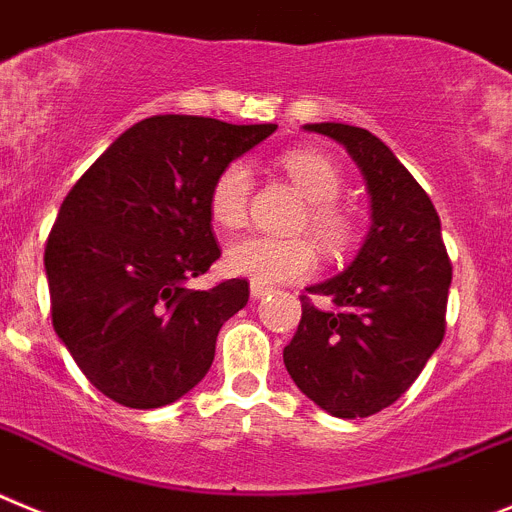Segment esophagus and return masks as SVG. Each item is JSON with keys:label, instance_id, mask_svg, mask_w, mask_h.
I'll list each match as a JSON object with an SVG mask.
<instances>
[{"label": "esophagus", "instance_id": "obj_1", "mask_svg": "<svg viewBox=\"0 0 512 512\" xmlns=\"http://www.w3.org/2000/svg\"><path fill=\"white\" fill-rule=\"evenodd\" d=\"M270 293H273V288H267V285H260V283H250V296L255 298V301L270 296Z\"/></svg>", "mask_w": 512, "mask_h": 512}]
</instances>
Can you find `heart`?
I'll use <instances>...</instances> for the list:
<instances>
[{
    "label": "heart",
    "mask_w": 512,
    "mask_h": 512,
    "mask_svg": "<svg viewBox=\"0 0 512 512\" xmlns=\"http://www.w3.org/2000/svg\"><path fill=\"white\" fill-rule=\"evenodd\" d=\"M285 176L296 183L308 199L306 224L331 252H339L352 239V222L344 209L334 204L342 191V176L326 155L313 150H290L280 158ZM252 193V173L245 163L224 165L209 191V214L219 227L237 229L245 224ZM229 273L250 278L260 285H283L313 273L319 262L316 247L306 237L280 239L265 234H247L234 239L224 255Z\"/></svg>",
    "instance_id": "obj_1"
}]
</instances>
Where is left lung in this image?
<instances>
[{
  "label": "left lung",
  "mask_w": 512,
  "mask_h": 512,
  "mask_svg": "<svg viewBox=\"0 0 512 512\" xmlns=\"http://www.w3.org/2000/svg\"><path fill=\"white\" fill-rule=\"evenodd\" d=\"M347 147L365 176L372 224L352 265L301 296L283 362L301 393L336 418L393 405L421 375L446 329L451 262L428 193L380 137L339 122L306 124Z\"/></svg>",
  "instance_id": "obj_1"
}]
</instances>
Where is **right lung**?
I'll list each match as a JSON object with an SVG mask.
<instances>
[{"instance_id": "right-lung-1", "label": "right lung", "mask_w": 512, "mask_h": 512, "mask_svg": "<svg viewBox=\"0 0 512 512\" xmlns=\"http://www.w3.org/2000/svg\"><path fill=\"white\" fill-rule=\"evenodd\" d=\"M275 130L188 114L142 119L63 199L45 245L53 329L114 403H176L209 372L219 329L250 298L239 278L186 285L222 255L211 183Z\"/></svg>"}]
</instances>
